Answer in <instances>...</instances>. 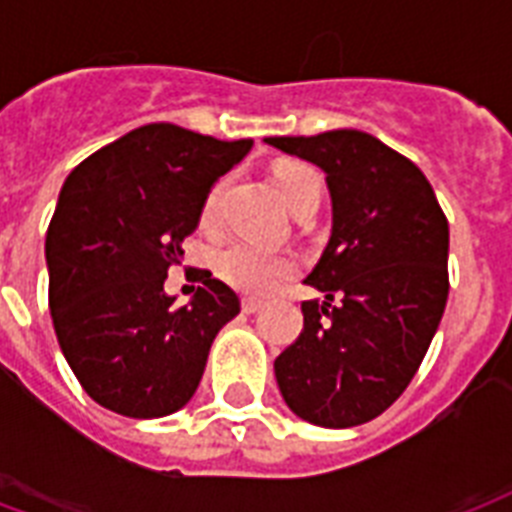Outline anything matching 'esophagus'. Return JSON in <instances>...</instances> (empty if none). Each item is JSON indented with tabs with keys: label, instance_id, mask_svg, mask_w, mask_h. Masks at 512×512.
I'll list each match as a JSON object with an SVG mask.
<instances>
[{
	"label": "esophagus",
	"instance_id": "1",
	"mask_svg": "<svg viewBox=\"0 0 512 512\" xmlns=\"http://www.w3.org/2000/svg\"><path fill=\"white\" fill-rule=\"evenodd\" d=\"M263 300H260V297H244V300H241V311L244 313H257L260 311V308H263Z\"/></svg>",
	"mask_w": 512,
	"mask_h": 512
}]
</instances>
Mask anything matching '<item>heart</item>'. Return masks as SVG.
<instances>
[{"label": "heart", "mask_w": 512, "mask_h": 512, "mask_svg": "<svg viewBox=\"0 0 512 512\" xmlns=\"http://www.w3.org/2000/svg\"><path fill=\"white\" fill-rule=\"evenodd\" d=\"M273 183L292 212L303 204L321 199V177L319 172L303 162H279L273 167ZM225 180H217L209 188L207 199L201 204V223L212 225L220 212ZM215 273L228 287L247 292V295H268L279 287L281 281L289 279L297 271L295 257L287 252H273L249 241H231L215 252Z\"/></svg>", "instance_id": "b5f03b06"}]
</instances>
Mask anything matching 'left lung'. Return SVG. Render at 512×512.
I'll return each mask as SVG.
<instances>
[{
    "instance_id": "8db88e82",
    "label": "left lung",
    "mask_w": 512,
    "mask_h": 512,
    "mask_svg": "<svg viewBox=\"0 0 512 512\" xmlns=\"http://www.w3.org/2000/svg\"><path fill=\"white\" fill-rule=\"evenodd\" d=\"M265 143L321 167L332 196V236L305 279L327 300L303 303L276 382L313 425H364L404 393L441 324L449 223L420 167L366 132Z\"/></svg>"
}]
</instances>
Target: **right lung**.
<instances>
[{
	"instance_id": "add662e5",
	"label": "right lung",
	"mask_w": 512,
	"mask_h": 512,
	"mask_svg": "<svg viewBox=\"0 0 512 512\" xmlns=\"http://www.w3.org/2000/svg\"><path fill=\"white\" fill-rule=\"evenodd\" d=\"M249 148L252 140L146 124L66 177L44 241L52 327L100 406L151 420L183 409L199 388L212 340L241 303L204 271L191 303L175 305L164 279L209 188Z\"/></svg>"
}]
</instances>
